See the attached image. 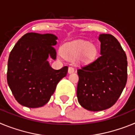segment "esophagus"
<instances>
[{
	"label": "esophagus",
	"instance_id": "esophagus-1",
	"mask_svg": "<svg viewBox=\"0 0 135 135\" xmlns=\"http://www.w3.org/2000/svg\"><path fill=\"white\" fill-rule=\"evenodd\" d=\"M74 68H72V67H69L68 68V73L69 74H71V73H74Z\"/></svg>",
	"mask_w": 135,
	"mask_h": 135
}]
</instances>
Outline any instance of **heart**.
Returning <instances> with one entry per match:
<instances>
[{"mask_svg": "<svg viewBox=\"0 0 135 135\" xmlns=\"http://www.w3.org/2000/svg\"><path fill=\"white\" fill-rule=\"evenodd\" d=\"M97 49L95 45L84 40H75L68 44L62 49L61 55L71 59L78 58L82 63L89 64L96 57Z\"/></svg>", "mask_w": 135, "mask_h": 135, "instance_id": "b5f03b06", "label": "heart"}]
</instances>
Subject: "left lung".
Listing matches in <instances>:
<instances>
[{
	"mask_svg": "<svg viewBox=\"0 0 135 135\" xmlns=\"http://www.w3.org/2000/svg\"><path fill=\"white\" fill-rule=\"evenodd\" d=\"M101 55L77 70V97L82 107L93 112L114 105L127 81V58L120 42L111 34H100Z\"/></svg>",
	"mask_w": 135,
	"mask_h": 135,
	"instance_id": "8db88e82",
	"label": "left lung"
}]
</instances>
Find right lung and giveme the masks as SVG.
I'll return each mask as SVG.
<instances>
[{
    "label": "right lung",
    "mask_w": 135,
    "mask_h": 135,
    "mask_svg": "<svg viewBox=\"0 0 135 135\" xmlns=\"http://www.w3.org/2000/svg\"><path fill=\"white\" fill-rule=\"evenodd\" d=\"M57 37L51 34L27 33L17 41L9 54L7 83L16 101L30 108L48 103L58 82L66 76L68 67L56 70L49 57L56 59L54 48Z\"/></svg>",
    "instance_id": "right-lung-1"
}]
</instances>
